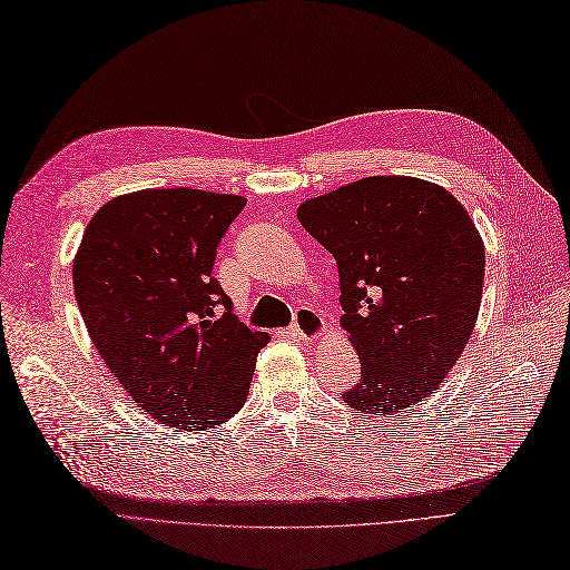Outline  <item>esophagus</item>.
Here are the masks:
<instances>
[{"mask_svg":"<svg viewBox=\"0 0 570 570\" xmlns=\"http://www.w3.org/2000/svg\"><path fill=\"white\" fill-rule=\"evenodd\" d=\"M289 333L299 341H316L324 333V322L314 309L302 307L295 312V322L289 326Z\"/></svg>","mask_w":570,"mask_h":570,"instance_id":"obj_1","label":"esophagus"}]
</instances>
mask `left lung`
I'll use <instances>...</instances> for the list:
<instances>
[{
	"label": "left lung",
	"mask_w": 570,
	"mask_h": 570,
	"mask_svg": "<svg viewBox=\"0 0 570 570\" xmlns=\"http://www.w3.org/2000/svg\"><path fill=\"white\" fill-rule=\"evenodd\" d=\"M297 217L336 258L343 328L363 365L341 396L394 419L438 390L474 331L485 268L474 222L445 188L406 176L363 178Z\"/></svg>",
	"instance_id": "left-lung-1"
}]
</instances>
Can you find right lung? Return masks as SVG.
<instances>
[{
	"mask_svg": "<svg viewBox=\"0 0 570 570\" xmlns=\"http://www.w3.org/2000/svg\"><path fill=\"white\" fill-rule=\"evenodd\" d=\"M244 205L196 188L137 190L91 217L75 258L96 351L137 406L178 430L232 419L268 343L239 322L213 275Z\"/></svg>",
	"mask_w": 570,
	"mask_h": 570,
	"instance_id": "add662e5",
	"label": "right lung"
}]
</instances>
